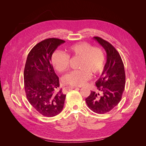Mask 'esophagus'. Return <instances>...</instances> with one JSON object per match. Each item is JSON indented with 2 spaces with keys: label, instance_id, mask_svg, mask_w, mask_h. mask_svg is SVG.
Returning <instances> with one entry per match:
<instances>
[{
  "label": "esophagus",
  "instance_id": "34e87169",
  "mask_svg": "<svg viewBox=\"0 0 146 146\" xmlns=\"http://www.w3.org/2000/svg\"><path fill=\"white\" fill-rule=\"evenodd\" d=\"M77 88V86H68L66 88H67V89H68V90H72V89H74V88Z\"/></svg>",
  "mask_w": 146,
  "mask_h": 146
}]
</instances>
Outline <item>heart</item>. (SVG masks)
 Segmentation results:
<instances>
[{
    "label": "heart",
    "instance_id": "1",
    "mask_svg": "<svg viewBox=\"0 0 146 146\" xmlns=\"http://www.w3.org/2000/svg\"><path fill=\"white\" fill-rule=\"evenodd\" d=\"M69 55L80 58L78 70H72L63 77L65 85L80 86L89 79L91 73L94 76L103 72L105 63V55L99 47H93L86 42H80L70 46L68 48V54L56 50L51 56V62L55 69L63 72L68 69Z\"/></svg>",
    "mask_w": 146,
    "mask_h": 146
}]
</instances>
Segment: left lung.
Listing matches in <instances>:
<instances>
[{
  "label": "left lung",
  "instance_id": "obj_1",
  "mask_svg": "<svg viewBox=\"0 0 146 146\" xmlns=\"http://www.w3.org/2000/svg\"><path fill=\"white\" fill-rule=\"evenodd\" d=\"M94 39L105 50L107 62L96 82L98 91H91L85 101L92 111L104 114L111 111L121 101L125 89V74L122 58L116 48L100 37L95 36Z\"/></svg>",
  "mask_w": 146,
  "mask_h": 146
}]
</instances>
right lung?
Masks as SVG:
<instances>
[{
    "label": "right lung",
    "mask_w": 146,
    "mask_h": 146,
    "mask_svg": "<svg viewBox=\"0 0 146 146\" xmlns=\"http://www.w3.org/2000/svg\"><path fill=\"white\" fill-rule=\"evenodd\" d=\"M64 40L48 38L35 45L27 56L24 72V89L30 105L46 117L62 111L66 95L59 89V78L51 64L53 53Z\"/></svg>",
    "instance_id": "add662e5"
}]
</instances>
